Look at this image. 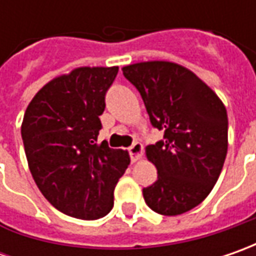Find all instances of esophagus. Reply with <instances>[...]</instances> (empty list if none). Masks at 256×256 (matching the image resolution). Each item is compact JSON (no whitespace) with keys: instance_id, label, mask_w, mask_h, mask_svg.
<instances>
[{"instance_id":"34e87169","label":"esophagus","mask_w":256,"mask_h":256,"mask_svg":"<svg viewBox=\"0 0 256 256\" xmlns=\"http://www.w3.org/2000/svg\"><path fill=\"white\" fill-rule=\"evenodd\" d=\"M128 151H130V155H131V161L132 162H136L141 156H142V144L141 142H134L130 148H128Z\"/></svg>"}]
</instances>
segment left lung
Masks as SVG:
<instances>
[{"label":"left lung","mask_w":256,"mask_h":256,"mask_svg":"<svg viewBox=\"0 0 256 256\" xmlns=\"http://www.w3.org/2000/svg\"><path fill=\"white\" fill-rule=\"evenodd\" d=\"M124 76L140 91L164 141L145 148L158 180L144 188L146 205L180 215L200 205L218 181L228 151V115L218 95L188 68L168 61L126 65Z\"/></svg>","instance_id":"1"}]
</instances>
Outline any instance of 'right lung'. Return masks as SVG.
I'll list each match as a JSON object with an SVG mask.
<instances>
[{"mask_svg":"<svg viewBox=\"0 0 256 256\" xmlns=\"http://www.w3.org/2000/svg\"><path fill=\"white\" fill-rule=\"evenodd\" d=\"M118 66H81L35 94L21 125L36 186L58 211L98 220L114 206V190L130 165L124 150L98 144L105 94Z\"/></svg>","mask_w":256,"mask_h":256,"instance_id":"add662e5","label":"right lung"}]
</instances>
